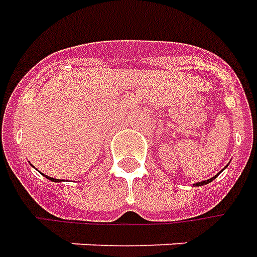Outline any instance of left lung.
<instances>
[{"mask_svg":"<svg viewBox=\"0 0 257 257\" xmlns=\"http://www.w3.org/2000/svg\"><path fill=\"white\" fill-rule=\"evenodd\" d=\"M216 177H217V175H216ZM216 177H214V178H216ZM214 178H210V179H207V181H202V182H199V184H196V185H197V186H202V185L209 184V182H211V181H213Z\"/></svg>","mask_w":257,"mask_h":257,"instance_id":"left-lung-1","label":"left lung"}]
</instances>
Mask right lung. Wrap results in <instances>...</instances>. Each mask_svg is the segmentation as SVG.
<instances>
[{
  "label": "right lung",
  "mask_w": 257,
  "mask_h": 257,
  "mask_svg": "<svg viewBox=\"0 0 257 257\" xmlns=\"http://www.w3.org/2000/svg\"><path fill=\"white\" fill-rule=\"evenodd\" d=\"M48 179H51V181H54V182H57V179H54V178H51V177H47Z\"/></svg>",
  "instance_id": "1"
}]
</instances>
